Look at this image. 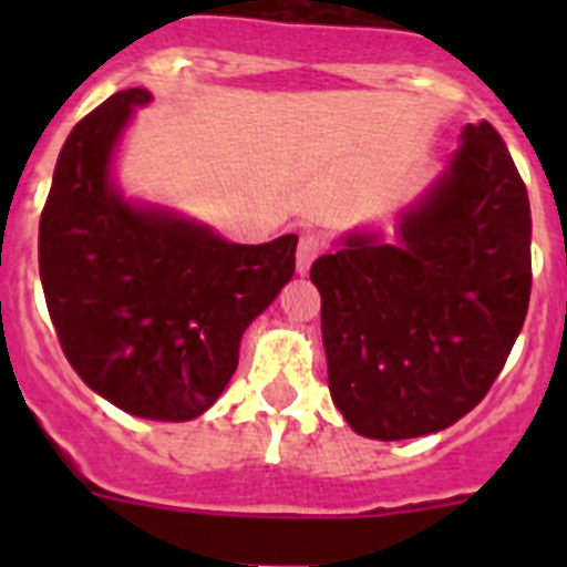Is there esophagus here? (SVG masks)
I'll return each mask as SVG.
<instances>
[{
	"instance_id": "obj_1",
	"label": "esophagus",
	"mask_w": 567,
	"mask_h": 567,
	"mask_svg": "<svg viewBox=\"0 0 567 567\" xmlns=\"http://www.w3.org/2000/svg\"><path fill=\"white\" fill-rule=\"evenodd\" d=\"M320 249H323V244H320V236H316V233H305L299 238V249H296V268H299V274L310 271L312 260L320 255Z\"/></svg>"
}]
</instances>
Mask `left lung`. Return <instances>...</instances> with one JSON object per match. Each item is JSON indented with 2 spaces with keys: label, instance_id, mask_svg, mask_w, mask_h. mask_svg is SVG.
<instances>
[{
  "label": "left lung",
  "instance_id": "1",
  "mask_svg": "<svg viewBox=\"0 0 567 567\" xmlns=\"http://www.w3.org/2000/svg\"><path fill=\"white\" fill-rule=\"evenodd\" d=\"M461 140L447 173L400 216L398 244L351 233L310 268L331 400L379 442L468 414L527 318V186L494 125H466Z\"/></svg>",
  "mask_w": 567,
  "mask_h": 567
}]
</instances>
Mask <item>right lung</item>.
<instances>
[{
    "mask_svg": "<svg viewBox=\"0 0 567 567\" xmlns=\"http://www.w3.org/2000/svg\"><path fill=\"white\" fill-rule=\"evenodd\" d=\"M151 93L120 90L62 145L40 214L45 307L79 379L134 416L186 422L225 392L247 326L296 271V236L230 244L128 203L112 156Z\"/></svg>",
    "mask_w": 567,
    "mask_h": 567,
    "instance_id": "1",
    "label": "right lung"
}]
</instances>
